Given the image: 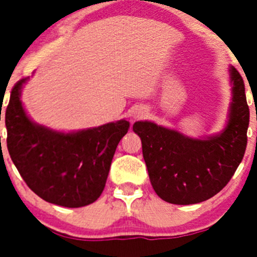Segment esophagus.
Wrapping results in <instances>:
<instances>
[{
	"instance_id": "1",
	"label": "esophagus",
	"mask_w": 257,
	"mask_h": 257,
	"mask_svg": "<svg viewBox=\"0 0 257 257\" xmlns=\"http://www.w3.org/2000/svg\"><path fill=\"white\" fill-rule=\"evenodd\" d=\"M145 114V109L144 108H138V109H136L132 114V116H133V119H141L143 118Z\"/></svg>"
}]
</instances>
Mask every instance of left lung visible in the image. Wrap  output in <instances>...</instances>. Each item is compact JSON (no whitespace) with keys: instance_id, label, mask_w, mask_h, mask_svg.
<instances>
[{"instance_id":"left-lung-1","label":"left lung","mask_w":257,"mask_h":257,"mask_svg":"<svg viewBox=\"0 0 257 257\" xmlns=\"http://www.w3.org/2000/svg\"><path fill=\"white\" fill-rule=\"evenodd\" d=\"M229 76L231 102L226 124L219 133L193 138L154 121L133 124L153 189L167 203L190 205L212 198L229 183L242 160L250 112L240 73L230 66Z\"/></svg>"}]
</instances>
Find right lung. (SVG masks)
I'll return each mask as SVG.
<instances>
[{"label":"right lung","mask_w":257,"mask_h":257,"mask_svg":"<svg viewBox=\"0 0 257 257\" xmlns=\"http://www.w3.org/2000/svg\"><path fill=\"white\" fill-rule=\"evenodd\" d=\"M21 79L6 109L7 148L28 188L64 208L94 203L105 186L116 145L129 121L120 119L77 132L54 131L30 118L21 100Z\"/></svg>","instance_id":"right-lung-1"}]
</instances>
